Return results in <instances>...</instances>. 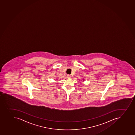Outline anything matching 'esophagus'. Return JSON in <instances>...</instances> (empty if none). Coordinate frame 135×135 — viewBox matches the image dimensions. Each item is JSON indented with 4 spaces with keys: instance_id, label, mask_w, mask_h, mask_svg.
<instances>
[{
    "instance_id": "34e87169",
    "label": "esophagus",
    "mask_w": 135,
    "mask_h": 135,
    "mask_svg": "<svg viewBox=\"0 0 135 135\" xmlns=\"http://www.w3.org/2000/svg\"><path fill=\"white\" fill-rule=\"evenodd\" d=\"M67 78L68 79H70L71 78V76L70 75H67Z\"/></svg>"
}]
</instances>
